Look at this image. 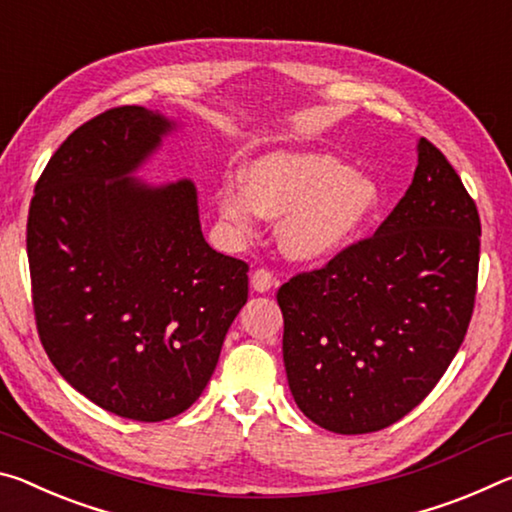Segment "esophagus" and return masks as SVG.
Wrapping results in <instances>:
<instances>
[{
    "label": "esophagus",
    "mask_w": 512,
    "mask_h": 512,
    "mask_svg": "<svg viewBox=\"0 0 512 512\" xmlns=\"http://www.w3.org/2000/svg\"><path fill=\"white\" fill-rule=\"evenodd\" d=\"M274 274L270 270H265V267H258V270H254V274H251V288H254L256 292H267L274 288Z\"/></svg>",
    "instance_id": "34e87169"
}]
</instances>
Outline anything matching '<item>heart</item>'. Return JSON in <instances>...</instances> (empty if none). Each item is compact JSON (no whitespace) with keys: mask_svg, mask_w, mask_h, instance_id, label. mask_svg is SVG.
Returning <instances> with one entry per match:
<instances>
[{"mask_svg":"<svg viewBox=\"0 0 512 512\" xmlns=\"http://www.w3.org/2000/svg\"><path fill=\"white\" fill-rule=\"evenodd\" d=\"M381 188L329 154L274 152L256 158L242 183H224L217 204L238 233L263 215L282 217L281 245L299 261H320L345 249L381 208Z\"/></svg>","mask_w":512,"mask_h":512,"instance_id":"heart-1","label":"heart"}]
</instances>
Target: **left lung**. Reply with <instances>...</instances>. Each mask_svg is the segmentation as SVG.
Listing matches in <instances>:
<instances>
[{"label": "left lung", "instance_id": "obj_1", "mask_svg": "<svg viewBox=\"0 0 512 512\" xmlns=\"http://www.w3.org/2000/svg\"><path fill=\"white\" fill-rule=\"evenodd\" d=\"M481 220L438 147L417 142L415 177L372 238L276 292L297 406L326 431L399 422L435 388L465 340Z\"/></svg>", "mask_w": 512, "mask_h": 512}]
</instances>
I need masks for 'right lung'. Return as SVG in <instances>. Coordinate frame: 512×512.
Wrapping results in <instances>:
<instances>
[{
    "label": "right lung",
    "mask_w": 512,
    "mask_h": 512,
    "mask_svg": "<svg viewBox=\"0 0 512 512\" xmlns=\"http://www.w3.org/2000/svg\"><path fill=\"white\" fill-rule=\"evenodd\" d=\"M172 129L142 106L81 124L40 174L27 222L49 360L92 404L138 422L195 404L249 292V265L204 240L195 183L131 177Z\"/></svg>",
    "instance_id": "1"
}]
</instances>
